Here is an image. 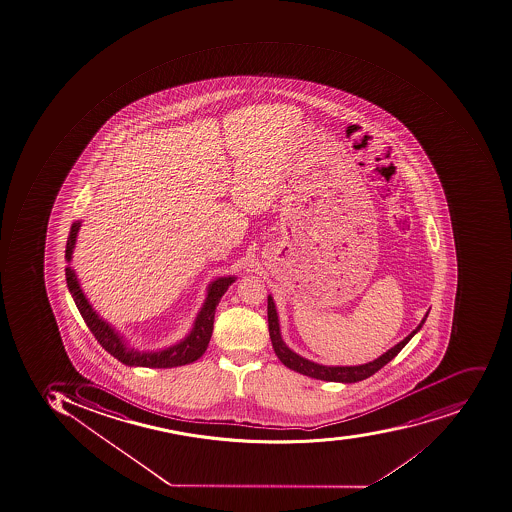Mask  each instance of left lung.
<instances>
[{
	"label": "left lung",
	"mask_w": 512,
	"mask_h": 512,
	"mask_svg": "<svg viewBox=\"0 0 512 512\" xmlns=\"http://www.w3.org/2000/svg\"><path fill=\"white\" fill-rule=\"evenodd\" d=\"M428 313L423 317L420 325L410 333L409 337H405L401 343H397L394 348L386 351L383 356L378 357L369 364L354 365V367H327V365L316 364V362L308 361L305 357L298 356L292 349L287 348L286 343L282 341L281 330H279L278 313H276V306H274L273 297L268 295V329H270L271 343H273L274 353L279 357L282 364L289 367L290 370L302 373L306 377L316 378V380L324 381H340V383H356V381L365 380V378L372 377L373 373H377L381 367H385L389 361H393L397 354L401 353L413 335L423 327Z\"/></svg>",
	"instance_id": "8db88e82"
}]
</instances>
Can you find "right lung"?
I'll return each instance as SVG.
<instances>
[{
	"label": "right lung",
	"mask_w": 512,
	"mask_h": 512,
	"mask_svg": "<svg viewBox=\"0 0 512 512\" xmlns=\"http://www.w3.org/2000/svg\"><path fill=\"white\" fill-rule=\"evenodd\" d=\"M80 226L81 222L73 223L72 230L68 234L67 247H65L67 263L72 260L76 234H78ZM65 278H67L68 290H70V294L75 300L76 308L80 311L84 322L88 325L92 335L102 345V348H105V351H108L111 356L116 357L123 364L131 365V367H151V369H171V367L191 364V362L198 361L199 357L203 356L207 345H209L210 337H212V330H214L215 308H217L222 295L236 279L233 276H228V278H220L210 284L206 302H204L203 308L196 317L190 335L185 340L171 346V348L156 351V353H140L135 349L127 348L123 337H119V333L107 321H103L102 317H99V314L89 305L88 298L84 297L72 266L67 265V268H65Z\"/></svg>",
	"instance_id": "1"
}]
</instances>
